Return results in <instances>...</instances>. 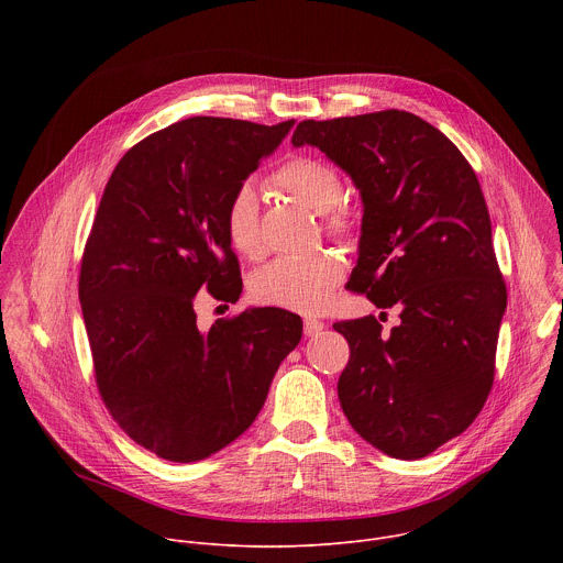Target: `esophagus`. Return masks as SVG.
Wrapping results in <instances>:
<instances>
[{"instance_id":"34e87169","label":"esophagus","mask_w":563,"mask_h":563,"mask_svg":"<svg viewBox=\"0 0 563 563\" xmlns=\"http://www.w3.org/2000/svg\"><path fill=\"white\" fill-rule=\"evenodd\" d=\"M302 330H305V336H318L320 332L325 330V323H323V320H316V318H305Z\"/></svg>"}]
</instances>
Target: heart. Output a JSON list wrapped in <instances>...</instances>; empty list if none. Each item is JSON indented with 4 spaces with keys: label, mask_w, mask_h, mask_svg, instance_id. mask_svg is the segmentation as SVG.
Instances as JSON below:
<instances>
[{
    "label": "heart",
    "mask_w": 563,
    "mask_h": 563,
    "mask_svg": "<svg viewBox=\"0 0 563 563\" xmlns=\"http://www.w3.org/2000/svg\"><path fill=\"white\" fill-rule=\"evenodd\" d=\"M276 183L325 216L330 231H345V216L336 209L343 196V183L334 167L316 157H294L276 174ZM222 224L231 250L243 258H258L263 252L258 233V191L252 183L238 185L229 196ZM343 278V265L332 254L287 256L258 269L250 280V294L256 302L300 313L323 311L336 285Z\"/></svg>",
    "instance_id": "heart-1"
}]
</instances>
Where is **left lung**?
I'll use <instances>...</instances> for the list:
<instances>
[{
	"label": "left lung",
	"instance_id": "1",
	"mask_svg": "<svg viewBox=\"0 0 563 563\" xmlns=\"http://www.w3.org/2000/svg\"><path fill=\"white\" fill-rule=\"evenodd\" d=\"M291 144L352 178L363 222L347 285L400 311L389 334L374 316L334 325L350 343L341 408L383 454L423 459L470 428L495 380L508 294L476 174L437 126L396 109L305 120Z\"/></svg>",
	"mask_w": 563,
	"mask_h": 563
}]
</instances>
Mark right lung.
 <instances>
[{
    "label": "right lung",
    "instance_id": "add662e5",
    "mask_svg": "<svg viewBox=\"0 0 563 563\" xmlns=\"http://www.w3.org/2000/svg\"><path fill=\"white\" fill-rule=\"evenodd\" d=\"M291 126L189 118L129 148L107 183L79 302L104 406L159 459L191 463L235 441L300 343V318L285 309L252 307L209 332L194 311L205 287L240 298L224 205Z\"/></svg>",
    "mask_w": 563,
    "mask_h": 563
}]
</instances>
